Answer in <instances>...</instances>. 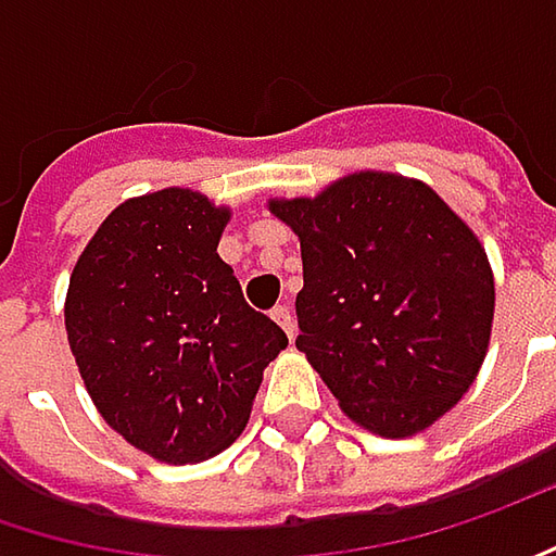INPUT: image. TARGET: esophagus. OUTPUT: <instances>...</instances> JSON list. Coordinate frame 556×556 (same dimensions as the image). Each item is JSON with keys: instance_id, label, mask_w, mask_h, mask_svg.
I'll return each mask as SVG.
<instances>
[{"instance_id": "1", "label": "esophagus", "mask_w": 556, "mask_h": 556, "mask_svg": "<svg viewBox=\"0 0 556 556\" xmlns=\"http://www.w3.org/2000/svg\"><path fill=\"white\" fill-rule=\"evenodd\" d=\"M271 319L288 332V338H294V313H291V306H275L271 309Z\"/></svg>"}]
</instances>
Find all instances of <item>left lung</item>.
I'll use <instances>...</instances> for the list:
<instances>
[{
    "mask_svg": "<svg viewBox=\"0 0 556 556\" xmlns=\"http://www.w3.org/2000/svg\"><path fill=\"white\" fill-rule=\"evenodd\" d=\"M268 212L298 233V348L341 412L389 440L433 427L491 344L494 271L475 230L427 182L382 170Z\"/></svg>",
    "mask_w": 556,
    "mask_h": 556,
    "instance_id": "obj_1",
    "label": "left lung"
}]
</instances>
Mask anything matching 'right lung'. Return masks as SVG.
<instances>
[{
    "mask_svg": "<svg viewBox=\"0 0 556 556\" xmlns=\"http://www.w3.org/2000/svg\"><path fill=\"white\" fill-rule=\"evenodd\" d=\"M230 208L195 189L116 205L78 256L65 332L100 417L167 465L218 456L247 427L288 336L218 256Z\"/></svg>",
    "mask_w": 556,
    "mask_h": 556,
    "instance_id": "add662e5",
    "label": "right lung"
}]
</instances>
